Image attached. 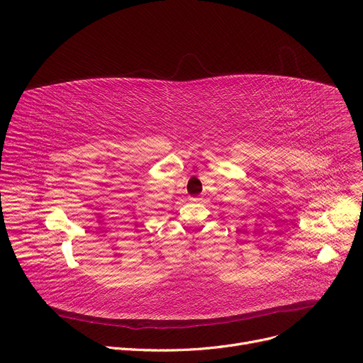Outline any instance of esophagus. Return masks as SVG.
I'll return each mask as SVG.
<instances>
[{
	"label": "esophagus",
	"instance_id": "esophagus-1",
	"mask_svg": "<svg viewBox=\"0 0 363 363\" xmlns=\"http://www.w3.org/2000/svg\"><path fill=\"white\" fill-rule=\"evenodd\" d=\"M190 201H191V202H199L201 199H199V198H190Z\"/></svg>",
	"mask_w": 363,
	"mask_h": 363
}]
</instances>
